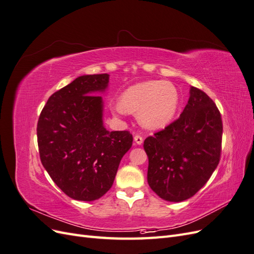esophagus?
I'll use <instances>...</instances> for the list:
<instances>
[{
  "label": "esophagus",
  "mask_w": 254,
  "mask_h": 254,
  "mask_svg": "<svg viewBox=\"0 0 254 254\" xmlns=\"http://www.w3.org/2000/svg\"><path fill=\"white\" fill-rule=\"evenodd\" d=\"M143 136L141 135V134H135L134 135V141H135V143L136 144H139V145H141L142 143H143Z\"/></svg>",
  "instance_id": "34e87169"
}]
</instances>
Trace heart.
<instances>
[{
    "instance_id": "b5f03b06",
    "label": "heart",
    "mask_w": 254,
    "mask_h": 254,
    "mask_svg": "<svg viewBox=\"0 0 254 254\" xmlns=\"http://www.w3.org/2000/svg\"><path fill=\"white\" fill-rule=\"evenodd\" d=\"M179 96L171 82L151 80L128 88L117 107L119 112H139L142 125L158 129L170 123L178 108Z\"/></svg>"
}]
</instances>
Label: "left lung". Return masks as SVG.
<instances>
[{
	"label": "left lung",
	"mask_w": 254,
	"mask_h": 254,
	"mask_svg": "<svg viewBox=\"0 0 254 254\" xmlns=\"http://www.w3.org/2000/svg\"><path fill=\"white\" fill-rule=\"evenodd\" d=\"M190 93L180 117L144 141L148 184L167 201L193 197L220 160L222 121L217 106L200 89L191 87Z\"/></svg>",
	"instance_id": "8db88e82"
}]
</instances>
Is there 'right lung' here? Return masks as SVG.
I'll return each mask as SVG.
<instances>
[{"label": "right lung", "mask_w": 254, "mask_h": 254, "mask_svg": "<svg viewBox=\"0 0 254 254\" xmlns=\"http://www.w3.org/2000/svg\"><path fill=\"white\" fill-rule=\"evenodd\" d=\"M108 74L84 75L53 93L37 124L41 163L52 180L75 200L93 201L112 187L132 134L107 131L102 96Z\"/></svg>", "instance_id": "1"}]
</instances>
